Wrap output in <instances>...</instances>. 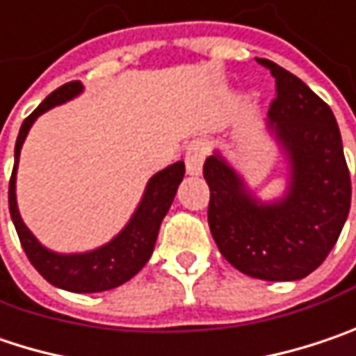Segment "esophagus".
Segmentation results:
<instances>
[{"label": "esophagus", "instance_id": "esophagus-1", "mask_svg": "<svg viewBox=\"0 0 356 356\" xmlns=\"http://www.w3.org/2000/svg\"><path fill=\"white\" fill-rule=\"evenodd\" d=\"M207 155V147L203 140H193L189 147H187V153H185V169L189 175L197 177L203 171V161Z\"/></svg>", "mask_w": 356, "mask_h": 356}]
</instances>
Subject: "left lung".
<instances>
[{
  "instance_id": "obj_1",
  "label": "left lung",
  "mask_w": 356,
  "mask_h": 356,
  "mask_svg": "<svg viewBox=\"0 0 356 356\" xmlns=\"http://www.w3.org/2000/svg\"><path fill=\"white\" fill-rule=\"evenodd\" d=\"M278 96L264 120L286 165L284 191L261 199L216 149L203 165L209 229L221 256L245 276L292 282L314 272L339 240L350 209V175L330 106L282 66L258 60Z\"/></svg>"
}]
</instances>
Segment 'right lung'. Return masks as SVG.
Returning a JSON list of instances; mask_svg holds the SVG:
<instances>
[{
	"label": "right lung",
	"instance_id": "obj_1",
	"mask_svg": "<svg viewBox=\"0 0 356 356\" xmlns=\"http://www.w3.org/2000/svg\"><path fill=\"white\" fill-rule=\"evenodd\" d=\"M84 92L82 82H68L54 90L32 115L28 116L19 129V135L15 140L13 151V173L10 181V213L11 221L15 225V232L19 236L22 248L32 261V266L48 280V282L78 294H90V292H104L113 290L120 284L129 282L143 270V266L149 261L155 241L159 236L161 221L167 216L179 183L185 175V163L177 161L163 171L155 173L147 181L143 197L133 211L131 220L124 223V227L116 234L115 238L95 250L88 252H74V254H60L46 248L42 241L32 234V229L24 223L19 209H17V195H15V181H17V165L19 153L24 147V140L38 120V116L48 113L54 106H60L64 102H70L72 98Z\"/></svg>",
	"mask_w": 356,
	"mask_h": 356
}]
</instances>
